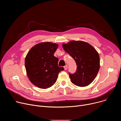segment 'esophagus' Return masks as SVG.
<instances>
[{
    "label": "esophagus",
    "instance_id": "esophagus-1",
    "mask_svg": "<svg viewBox=\"0 0 121 121\" xmlns=\"http://www.w3.org/2000/svg\"><path fill=\"white\" fill-rule=\"evenodd\" d=\"M64 67L65 70H66L67 69V68H68V66H67V65H65V66H64Z\"/></svg>",
    "mask_w": 121,
    "mask_h": 121
}]
</instances>
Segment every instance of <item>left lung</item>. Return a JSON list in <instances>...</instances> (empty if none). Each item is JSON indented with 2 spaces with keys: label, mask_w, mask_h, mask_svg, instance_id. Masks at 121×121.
I'll return each mask as SVG.
<instances>
[{
  "label": "left lung",
  "mask_w": 121,
  "mask_h": 121,
  "mask_svg": "<svg viewBox=\"0 0 121 121\" xmlns=\"http://www.w3.org/2000/svg\"><path fill=\"white\" fill-rule=\"evenodd\" d=\"M62 46L77 65L75 73H69L72 83L82 87L90 85L96 78L100 67L99 56L97 51L83 41H71Z\"/></svg>",
  "instance_id": "8db88e82"
}]
</instances>
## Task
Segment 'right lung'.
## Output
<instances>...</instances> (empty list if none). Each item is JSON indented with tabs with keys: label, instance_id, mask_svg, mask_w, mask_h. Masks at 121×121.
<instances>
[{
	"label": "right lung",
	"instance_id": "obj_1",
	"mask_svg": "<svg viewBox=\"0 0 121 121\" xmlns=\"http://www.w3.org/2000/svg\"><path fill=\"white\" fill-rule=\"evenodd\" d=\"M58 44L41 43L33 46L28 53L25 66L30 81L36 87L46 89L56 81L58 74L64 70L58 65V58L54 56Z\"/></svg>",
	"mask_w": 121,
	"mask_h": 121
}]
</instances>
